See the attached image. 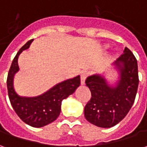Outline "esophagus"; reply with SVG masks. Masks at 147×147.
<instances>
[{
  "instance_id": "1",
  "label": "esophagus",
  "mask_w": 147,
  "mask_h": 147,
  "mask_svg": "<svg viewBox=\"0 0 147 147\" xmlns=\"http://www.w3.org/2000/svg\"><path fill=\"white\" fill-rule=\"evenodd\" d=\"M89 72L87 71H83L81 73V84H84L85 83V80H86V77L88 76Z\"/></svg>"
}]
</instances>
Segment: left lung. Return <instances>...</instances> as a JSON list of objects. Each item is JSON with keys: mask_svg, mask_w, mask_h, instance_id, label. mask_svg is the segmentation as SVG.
Segmentation results:
<instances>
[{"mask_svg": "<svg viewBox=\"0 0 147 147\" xmlns=\"http://www.w3.org/2000/svg\"><path fill=\"white\" fill-rule=\"evenodd\" d=\"M115 64L120 71L116 87H109L99 76L86 80L91 98L84 108V116L90 123L101 127L115 126L126 117L135 102L139 86L137 60L129 49L125 47Z\"/></svg>", "mask_w": 147, "mask_h": 147, "instance_id": "left-lung-1", "label": "left lung"}]
</instances>
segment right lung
I'll use <instances>...</instances> for the list:
<instances>
[{
	"label": "right lung",
	"instance_id": "obj_1",
	"mask_svg": "<svg viewBox=\"0 0 147 147\" xmlns=\"http://www.w3.org/2000/svg\"><path fill=\"white\" fill-rule=\"evenodd\" d=\"M33 39L25 44L19 50L12 61L7 78V88L9 100L18 117L34 127H41L53 122L61 113V102L73 94L80 85V76L65 80L58 83L42 95L35 98L20 97L13 88V77L19 70L18 57L24 49L29 48Z\"/></svg>",
	"mask_w": 147,
	"mask_h": 147
}]
</instances>
